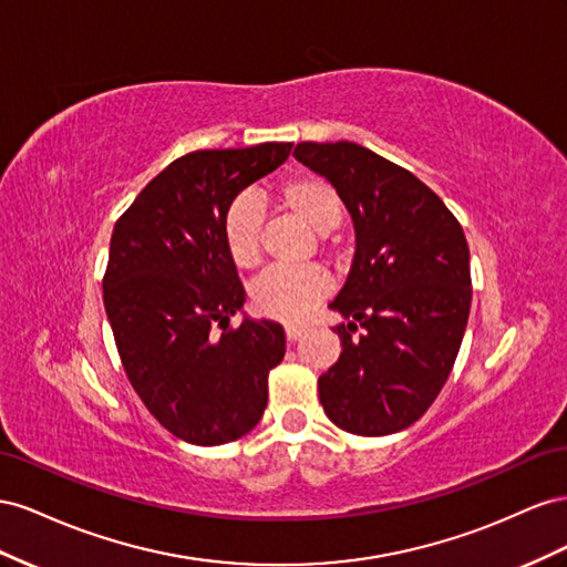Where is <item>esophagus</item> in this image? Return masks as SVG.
<instances>
[{
    "instance_id": "obj_1",
    "label": "esophagus",
    "mask_w": 567,
    "mask_h": 567,
    "mask_svg": "<svg viewBox=\"0 0 567 567\" xmlns=\"http://www.w3.org/2000/svg\"><path fill=\"white\" fill-rule=\"evenodd\" d=\"M306 330L301 326H287L285 328V334H287V342H297V339H301Z\"/></svg>"
}]
</instances>
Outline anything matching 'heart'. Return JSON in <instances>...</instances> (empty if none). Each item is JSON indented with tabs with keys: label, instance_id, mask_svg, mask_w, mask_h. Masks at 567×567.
<instances>
[{
	"label": "heart",
	"instance_id": "obj_1",
	"mask_svg": "<svg viewBox=\"0 0 567 567\" xmlns=\"http://www.w3.org/2000/svg\"><path fill=\"white\" fill-rule=\"evenodd\" d=\"M278 202L289 214L326 235L342 220L337 189L316 175L289 177L278 189ZM264 216L251 197H237L223 214V241L237 268H254L261 258ZM330 280L322 268H270L256 280L251 299L256 311L275 320H299L328 295Z\"/></svg>",
	"mask_w": 567,
	"mask_h": 567
}]
</instances>
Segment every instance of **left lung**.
Returning <instances> with one entry per match:
<instances>
[{
	"label": "left lung",
	"mask_w": 567,
	"mask_h": 567,
	"mask_svg": "<svg viewBox=\"0 0 567 567\" xmlns=\"http://www.w3.org/2000/svg\"><path fill=\"white\" fill-rule=\"evenodd\" d=\"M295 156L344 202L353 264L330 309L339 361L320 403L351 434L384 436L423 415L458 355L471 313V249L461 223L417 177L355 142H301Z\"/></svg>",
	"instance_id": "left-lung-1"
}]
</instances>
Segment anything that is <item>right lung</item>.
Instances as JSON below:
<instances>
[{
  "instance_id": "right-lung-1",
  "label": "right lung",
  "mask_w": 567,
  "mask_h": 567,
  "mask_svg": "<svg viewBox=\"0 0 567 567\" xmlns=\"http://www.w3.org/2000/svg\"><path fill=\"white\" fill-rule=\"evenodd\" d=\"M289 150L292 142H264L175 158L113 228L104 275L109 326L133 390L183 442H235L266 411L285 330L241 311L247 295L220 223L237 194L282 166ZM237 312L240 328L228 331Z\"/></svg>"
}]
</instances>
